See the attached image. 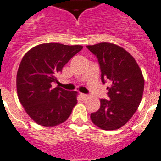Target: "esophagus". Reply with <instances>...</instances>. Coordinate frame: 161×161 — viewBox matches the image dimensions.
I'll return each mask as SVG.
<instances>
[{"label":"esophagus","instance_id":"1","mask_svg":"<svg viewBox=\"0 0 161 161\" xmlns=\"http://www.w3.org/2000/svg\"><path fill=\"white\" fill-rule=\"evenodd\" d=\"M80 95L81 97H82V99H86V98H88V97H89L88 94H81Z\"/></svg>","mask_w":161,"mask_h":161}]
</instances>
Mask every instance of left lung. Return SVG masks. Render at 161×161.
Segmentation results:
<instances>
[{"mask_svg":"<svg viewBox=\"0 0 161 161\" xmlns=\"http://www.w3.org/2000/svg\"><path fill=\"white\" fill-rule=\"evenodd\" d=\"M87 48L96 56L101 71V81H110V100H100V107L91 113L94 125L111 131L124 126L132 118L142 100L144 79L135 59L123 48L103 42Z\"/></svg>","mask_w":161,"mask_h":161,"instance_id":"1","label":"left lung"}]
</instances>
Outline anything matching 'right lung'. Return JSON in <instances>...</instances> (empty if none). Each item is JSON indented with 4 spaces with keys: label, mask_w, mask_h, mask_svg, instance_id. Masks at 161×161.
<instances>
[{
    "label": "right lung",
    "mask_w": 161,
    "mask_h": 161,
    "mask_svg": "<svg viewBox=\"0 0 161 161\" xmlns=\"http://www.w3.org/2000/svg\"><path fill=\"white\" fill-rule=\"evenodd\" d=\"M82 45L59 43L41 44L32 48L21 61L17 73L19 101L30 117L43 127H56L70 116L77 104L76 91L59 86L57 76Z\"/></svg>",
    "instance_id": "right-lung-1"
}]
</instances>
